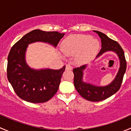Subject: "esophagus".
I'll list each match as a JSON object with an SVG mask.
<instances>
[{
  "label": "esophagus",
  "instance_id": "obj_1",
  "mask_svg": "<svg viewBox=\"0 0 131 131\" xmlns=\"http://www.w3.org/2000/svg\"><path fill=\"white\" fill-rule=\"evenodd\" d=\"M72 68H73V67H72L70 64H67V65H66V70H72Z\"/></svg>",
  "mask_w": 131,
  "mask_h": 131
}]
</instances>
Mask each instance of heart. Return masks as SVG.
Returning <instances> with one entry per match:
<instances>
[{
  "label": "heart",
  "mask_w": 131,
  "mask_h": 131,
  "mask_svg": "<svg viewBox=\"0 0 131 131\" xmlns=\"http://www.w3.org/2000/svg\"><path fill=\"white\" fill-rule=\"evenodd\" d=\"M100 43L89 35H78L68 37L61 43L63 53L68 56H77L79 63H85L96 56Z\"/></svg>",
  "instance_id": "b5f03b06"
}]
</instances>
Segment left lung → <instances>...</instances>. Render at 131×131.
I'll use <instances>...</instances> for the list:
<instances>
[{
    "label": "left lung",
    "instance_id": "8db88e82",
    "mask_svg": "<svg viewBox=\"0 0 131 131\" xmlns=\"http://www.w3.org/2000/svg\"><path fill=\"white\" fill-rule=\"evenodd\" d=\"M94 31L98 34L101 40V49L96 58L108 51H113L117 54L119 59V70L114 80L110 84L105 86H97L83 81L84 70L86 68L87 64L75 68L73 70L74 86L79 94L85 100L90 101H100L108 98L119 90L126 70L127 64L124 51L118 42L110 39L100 31L96 30Z\"/></svg>",
    "mask_w": 131,
    "mask_h": 131
}]
</instances>
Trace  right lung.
<instances>
[{
	"instance_id": "obj_1",
	"label": "right lung",
	"mask_w": 131,
	"mask_h": 131,
	"mask_svg": "<svg viewBox=\"0 0 131 131\" xmlns=\"http://www.w3.org/2000/svg\"><path fill=\"white\" fill-rule=\"evenodd\" d=\"M64 34L34 30L24 35L12 47L7 58V76L16 94L33 103L49 101L57 92L65 66L59 70H35L27 64L25 54L28 44L36 42L49 43L54 47Z\"/></svg>"
}]
</instances>
